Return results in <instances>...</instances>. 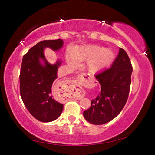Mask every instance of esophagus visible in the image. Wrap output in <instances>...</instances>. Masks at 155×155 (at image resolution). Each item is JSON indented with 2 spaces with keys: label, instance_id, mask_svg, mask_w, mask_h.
Returning <instances> with one entry per match:
<instances>
[{
  "label": "esophagus",
  "instance_id": "esophagus-1",
  "mask_svg": "<svg viewBox=\"0 0 155 155\" xmlns=\"http://www.w3.org/2000/svg\"><path fill=\"white\" fill-rule=\"evenodd\" d=\"M81 78H83L84 80H86V75H85L84 74H81ZM79 76V77H80ZM77 98H81V97H83V95H84V92H83V90H82V89H78V90H77Z\"/></svg>",
  "mask_w": 155,
  "mask_h": 155
}]
</instances>
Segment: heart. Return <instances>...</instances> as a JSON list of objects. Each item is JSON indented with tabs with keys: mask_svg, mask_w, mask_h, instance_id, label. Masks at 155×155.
<instances>
[{
	"mask_svg": "<svg viewBox=\"0 0 155 155\" xmlns=\"http://www.w3.org/2000/svg\"><path fill=\"white\" fill-rule=\"evenodd\" d=\"M68 54L66 59L72 66L77 65L78 61L87 60V68L92 73L101 71L111 64L115 58V53L111 50L103 46L88 44L75 47Z\"/></svg>",
	"mask_w": 155,
	"mask_h": 155,
	"instance_id": "obj_1",
	"label": "heart"
}]
</instances>
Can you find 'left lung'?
Returning a JSON list of instances; mask_svg holds the SVG:
<instances>
[{
	"instance_id": "obj_1",
	"label": "left lung",
	"mask_w": 155,
	"mask_h": 155,
	"mask_svg": "<svg viewBox=\"0 0 155 155\" xmlns=\"http://www.w3.org/2000/svg\"><path fill=\"white\" fill-rule=\"evenodd\" d=\"M132 72L129 57L120 48L111 67L95 74L101 84V92L91 101L90 108L83 112L87 122L95 125L105 124L121 112L129 95Z\"/></svg>"
}]
</instances>
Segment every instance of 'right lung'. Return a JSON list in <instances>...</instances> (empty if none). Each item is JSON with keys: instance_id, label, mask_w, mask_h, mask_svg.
<instances>
[{"instance_id": "right-lung-1", "label": "right lung", "mask_w": 155, "mask_h": 155, "mask_svg": "<svg viewBox=\"0 0 155 155\" xmlns=\"http://www.w3.org/2000/svg\"><path fill=\"white\" fill-rule=\"evenodd\" d=\"M64 41L43 40L28 50L22 58L20 73V93L26 108L39 121L49 122L58 118L64 105L54 99L52 85L57 78V69L61 62L51 65L44 55V49L49 47L53 51L61 48ZM40 58L45 63L39 62Z\"/></svg>"}]
</instances>
